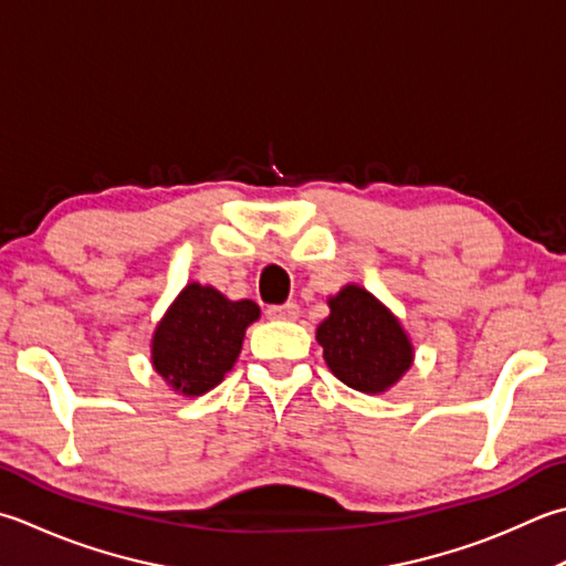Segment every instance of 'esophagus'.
I'll list each match as a JSON object with an SVG mask.
<instances>
[{
	"label": "esophagus",
	"instance_id": "34e87169",
	"mask_svg": "<svg viewBox=\"0 0 566 566\" xmlns=\"http://www.w3.org/2000/svg\"><path fill=\"white\" fill-rule=\"evenodd\" d=\"M268 318H274V321H294L298 316V304L294 302H286V304H280V306H268Z\"/></svg>",
	"mask_w": 566,
	"mask_h": 566
}]
</instances>
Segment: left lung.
Returning <instances> with one entry per match:
<instances>
[{"mask_svg":"<svg viewBox=\"0 0 566 566\" xmlns=\"http://www.w3.org/2000/svg\"><path fill=\"white\" fill-rule=\"evenodd\" d=\"M331 316L318 326L331 373L360 392H385L412 365V346L387 308L356 284H348L328 302Z\"/></svg>","mask_w":566,"mask_h":566,"instance_id":"8db88e82","label":"left lung"}]
</instances>
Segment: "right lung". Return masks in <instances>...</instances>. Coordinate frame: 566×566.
<instances>
[{"mask_svg":"<svg viewBox=\"0 0 566 566\" xmlns=\"http://www.w3.org/2000/svg\"><path fill=\"white\" fill-rule=\"evenodd\" d=\"M260 306L230 302L213 286L188 284L154 334L151 363L161 378L184 395H203L235 365L245 328Z\"/></svg>","mask_w":566,"mask_h":566,"instance_id":"obj_1","label":"right lung"}]
</instances>
